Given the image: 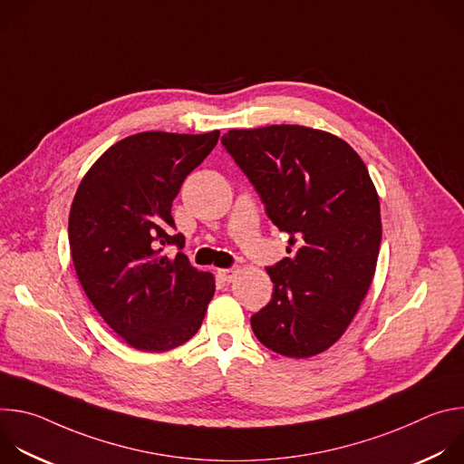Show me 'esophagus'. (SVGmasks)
<instances>
[{
	"label": "esophagus",
	"instance_id": "esophagus-1",
	"mask_svg": "<svg viewBox=\"0 0 464 464\" xmlns=\"http://www.w3.org/2000/svg\"><path fill=\"white\" fill-rule=\"evenodd\" d=\"M218 276L224 279V281H227V283H231L233 279H235V276H237V272L233 270V268H222V270H218Z\"/></svg>",
	"mask_w": 464,
	"mask_h": 464
}]
</instances>
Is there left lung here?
<instances>
[{"mask_svg": "<svg viewBox=\"0 0 464 464\" xmlns=\"http://www.w3.org/2000/svg\"><path fill=\"white\" fill-rule=\"evenodd\" d=\"M222 145L290 237V255L266 268L274 294L251 315L253 333L288 358L319 354L345 333L376 270L382 220L367 167L343 140L297 124L229 130Z\"/></svg>", "mask_w": 464, "mask_h": 464, "instance_id": "1", "label": "left lung"}]
</instances>
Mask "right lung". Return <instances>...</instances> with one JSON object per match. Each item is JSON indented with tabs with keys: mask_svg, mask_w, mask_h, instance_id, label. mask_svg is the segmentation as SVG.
<instances>
[{
	"mask_svg": "<svg viewBox=\"0 0 464 464\" xmlns=\"http://www.w3.org/2000/svg\"><path fill=\"white\" fill-rule=\"evenodd\" d=\"M218 136H130L110 147L77 188L68 227L77 277L113 333L138 351L188 342L215 294L213 276L181 253L185 238L170 209ZM165 245L179 247L174 259L162 253Z\"/></svg>",
	"mask_w": 464,
	"mask_h": 464,
	"instance_id": "add662e5",
	"label": "right lung"
}]
</instances>
